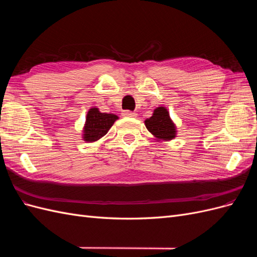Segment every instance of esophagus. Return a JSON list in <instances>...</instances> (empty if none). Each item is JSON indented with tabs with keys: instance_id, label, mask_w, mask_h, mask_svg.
<instances>
[{
	"instance_id": "esophagus-1",
	"label": "esophagus",
	"mask_w": 257,
	"mask_h": 257,
	"mask_svg": "<svg viewBox=\"0 0 257 257\" xmlns=\"http://www.w3.org/2000/svg\"><path fill=\"white\" fill-rule=\"evenodd\" d=\"M122 115L125 116V118H135V116L137 115V113H135L133 111H130V110H124L122 112Z\"/></svg>"
}]
</instances>
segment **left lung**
Instances as JSON below:
<instances>
[{"label": "left lung", "instance_id": "obj_1", "mask_svg": "<svg viewBox=\"0 0 257 257\" xmlns=\"http://www.w3.org/2000/svg\"><path fill=\"white\" fill-rule=\"evenodd\" d=\"M147 130L159 142H169L177 135V127L165 107H158L149 119L145 120Z\"/></svg>", "mask_w": 257, "mask_h": 257}]
</instances>
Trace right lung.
Instances as JSON below:
<instances>
[{"mask_svg": "<svg viewBox=\"0 0 257 257\" xmlns=\"http://www.w3.org/2000/svg\"><path fill=\"white\" fill-rule=\"evenodd\" d=\"M119 116L113 113L100 112L98 108L89 109L82 130V139L87 143H94L107 134Z\"/></svg>", "mask_w": 257, "mask_h": 257, "instance_id": "right-lung-1", "label": "right lung"}]
</instances>
